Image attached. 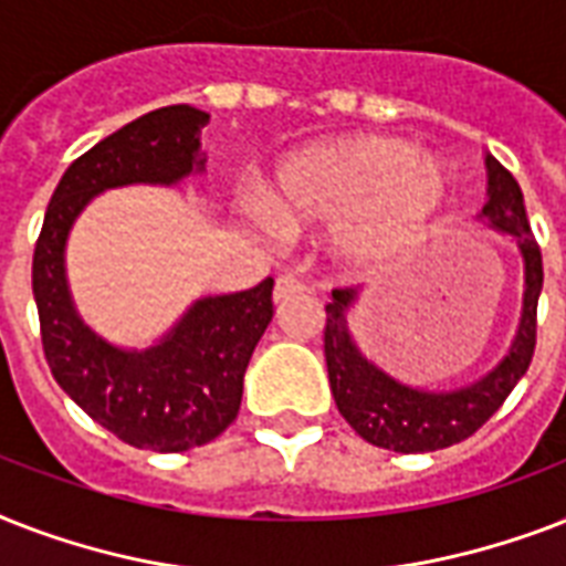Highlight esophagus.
Wrapping results in <instances>:
<instances>
[{
    "mask_svg": "<svg viewBox=\"0 0 566 566\" xmlns=\"http://www.w3.org/2000/svg\"><path fill=\"white\" fill-rule=\"evenodd\" d=\"M308 284L300 282V279H293V275H282V279L275 282V302H279V305H284V302L291 300H300V296H308Z\"/></svg>",
    "mask_w": 566,
    "mask_h": 566,
    "instance_id": "1",
    "label": "esophagus"
}]
</instances>
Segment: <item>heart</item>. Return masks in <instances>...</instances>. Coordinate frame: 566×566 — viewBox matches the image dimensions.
<instances>
[{
	"label": "heart",
	"mask_w": 566,
	"mask_h": 566,
	"mask_svg": "<svg viewBox=\"0 0 566 566\" xmlns=\"http://www.w3.org/2000/svg\"><path fill=\"white\" fill-rule=\"evenodd\" d=\"M447 170L402 137L358 135L308 146L279 164L264 205L282 226H326L353 273H385L420 252L449 211Z\"/></svg>",
	"instance_id": "heart-1"
}]
</instances>
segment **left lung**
Instances as JSON below:
<instances>
[{
    "label": "left lung",
    "mask_w": 566,
    "mask_h": 566,
    "mask_svg": "<svg viewBox=\"0 0 566 566\" xmlns=\"http://www.w3.org/2000/svg\"><path fill=\"white\" fill-rule=\"evenodd\" d=\"M482 220L517 243L526 270V291H523L517 337L509 355L470 387L434 394V390L402 385L385 370H378L355 346L346 326V311L355 305L358 291L355 287L332 291V302L326 305V332H323L332 396L344 420L373 447L408 455V452H434L461 443L500 411L514 385L526 376L537 344V300L544 287V258L535 234L528 229L523 190L493 155H488V202L482 208Z\"/></svg>",
    "instance_id": "8db88e82"
}]
</instances>
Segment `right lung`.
<instances>
[{"instance_id": "1", "label": "right lung", "mask_w": 566, "mask_h": 566, "mask_svg": "<svg viewBox=\"0 0 566 566\" xmlns=\"http://www.w3.org/2000/svg\"><path fill=\"white\" fill-rule=\"evenodd\" d=\"M205 123L208 114L190 105L149 111L75 158L49 199L31 261L40 340L55 381L102 429L153 452L205 447L234 422L243 373L273 319V279L193 302L170 335L137 353L111 346L75 314L64 247L75 217L102 190L176 185L202 170Z\"/></svg>"}]
</instances>
